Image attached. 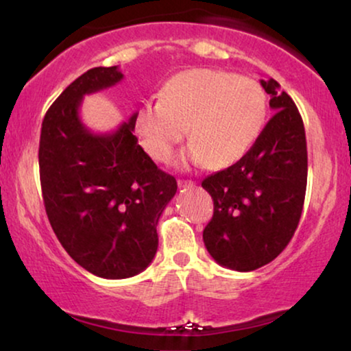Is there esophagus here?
Instances as JSON below:
<instances>
[{
    "mask_svg": "<svg viewBox=\"0 0 351 351\" xmlns=\"http://www.w3.org/2000/svg\"><path fill=\"white\" fill-rule=\"evenodd\" d=\"M178 186H180V188H193V186H195V183H194V181H191V180H180Z\"/></svg>",
    "mask_w": 351,
    "mask_h": 351,
    "instance_id": "obj_1",
    "label": "esophagus"
}]
</instances>
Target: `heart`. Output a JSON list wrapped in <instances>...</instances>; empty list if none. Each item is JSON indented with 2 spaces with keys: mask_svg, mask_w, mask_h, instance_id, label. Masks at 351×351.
Returning <instances> with one entry per match:
<instances>
[{
  "mask_svg": "<svg viewBox=\"0 0 351 351\" xmlns=\"http://www.w3.org/2000/svg\"><path fill=\"white\" fill-rule=\"evenodd\" d=\"M268 96L256 80L217 69L176 73L160 101L144 102L133 115L139 144L157 162L168 163L186 136V158L219 170L244 158L263 133Z\"/></svg>",
  "mask_w": 351,
  "mask_h": 351,
  "instance_id": "1",
  "label": "heart"
}]
</instances>
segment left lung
Instances as JSON below:
<instances>
[{
    "label": "left lung",
    "mask_w": 351,
    "mask_h": 351,
    "mask_svg": "<svg viewBox=\"0 0 351 351\" xmlns=\"http://www.w3.org/2000/svg\"><path fill=\"white\" fill-rule=\"evenodd\" d=\"M260 83L276 114L244 158L202 181L213 199L204 244L218 265L234 271L261 268L286 249L306 191V138L295 102L273 78Z\"/></svg>",
    "instance_id": "1"
}]
</instances>
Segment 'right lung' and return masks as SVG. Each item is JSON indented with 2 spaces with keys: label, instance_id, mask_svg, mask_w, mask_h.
Instances as JSON below:
<instances>
[{
  "label": "right lung",
  "instance_id": "right-lung-1",
  "mask_svg": "<svg viewBox=\"0 0 351 351\" xmlns=\"http://www.w3.org/2000/svg\"><path fill=\"white\" fill-rule=\"evenodd\" d=\"M119 67H95L46 112L40 136L45 208L65 252L95 276L125 279L151 265L157 224L178 184L133 134V115L109 133L80 119L83 97L121 82Z\"/></svg>",
  "mask_w": 351,
  "mask_h": 351
}]
</instances>
